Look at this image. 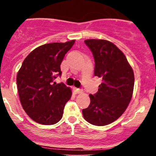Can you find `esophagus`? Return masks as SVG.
Listing matches in <instances>:
<instances>
[{"label":"esophagus","instance_id":"obj_1","mask_svg":"<svg viewBox=\"0 0 156 156\" xmlns=\"http://www.w3.org/2000/svg\"><path fill=\"white\" fill-rule=\"evenodd\" d=\"M74 92L76 93V94H80V93L83 92V91H82V89H80L74 88Z\"/></svg>","mask_w":156,"mask_h":156}]
</instances>
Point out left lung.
<instances>
[{"instance_id":"8db88e82","label":"left lung","mask_w":156,"mask_h":156,"mask_svg":"<svg viewBox=\"0 0 156 156\" xmlns=\"http://www.w3.org/2000/svg\"><path fill=\"white\" fill-rule=\"evenodd\" d=\"M85 44L94 58V76L102 78L98 92L89 94L90 104L83 109L84 119L90 124L103 126L114 122L132 98L134 74L124 53L105 39H87Z\"/></svg>"}]
</instances>
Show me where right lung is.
Returning <instances> with one entry per match:
<instances>
[{
  "label": "right lung",
  "mask_w": 156,
  "mask_h": 156,
  "mask_svg": "<svg viewBox=\"0 0 156 156\" xmlns=\"http://www.w3.org/2000/svg\"><path fill=\"white\" fill-rule=\"evenodd\" d=\"M76 40L45 44L29 53L17 75V90L23 108L34 121L53 125L63 116L72 90L63 83H53L62 75L60 65Z\"/></svg>",
  "instance_id": "obj_1"
}]
</instances>
